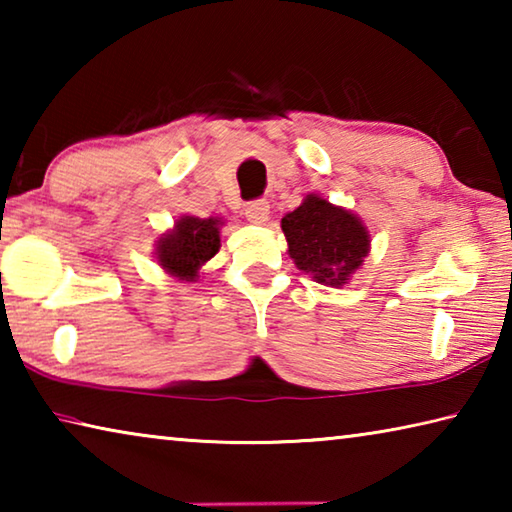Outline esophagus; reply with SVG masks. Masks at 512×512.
I'll return each instance as SVG.
<instances>
[{"label":"esophagus","mask_w":512,"mask_h":512,"mask_svg":"<svg viewBox=\"0 0 512 512\" xmlns=\"http://www.w3.org/2000/svg\"><path fill=\"white\" fill-rule=\"evenodd\" d=\"M246 219L255 225H264L268 219H271V205L266 201H253L246 207Z\"/></svg>","instance_id":"esophagus-1"}]
</instances>
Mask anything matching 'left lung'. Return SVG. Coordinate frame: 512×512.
<instances>
[{
  "label": "left lung",
  "instance_id": "obj_1",
  "mask_svg": "<svg viewBox=\"0 0 512 512\" xmlns=\"http://www.w3.org/2000/svg\"><path fill=\"white\" fill-rule=\"evenodd\" d=\"M289 257L318 284L341 289L370 253V232L359 214L307 194L296 210L282 216Z\"/></svg>",
  "mask_w": 512,
  "mask_h": 512
}]
</instances>
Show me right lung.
<instances>
[{"label": "right lung", "mask_w": 512, "mask_h": 512, "mask_svg": "<svg viewBox=\"0 0 512 512\" xmlns=\"http://www.w3.org/2000/svg\"><path fill=\"white\" fill-rule=\"evenodd\" d=\"M219 216L198 219L192 214L178 216L173 228L155 241V262L164 273L178 282H196L203 266L219 253L221 225Z\"/></svg>", "instance_id": "right-lung-1"}]
</instances>
